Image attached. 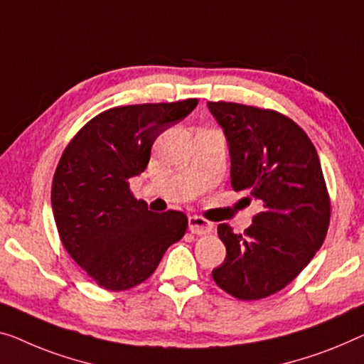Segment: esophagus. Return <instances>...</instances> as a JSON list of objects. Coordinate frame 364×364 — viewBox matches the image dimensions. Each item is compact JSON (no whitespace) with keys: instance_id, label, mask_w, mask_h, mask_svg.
<instances>
[{"instance_id":"1","label":"esophagus","mask_w":364,"mask_h":364,"mask_svg":"<svg viewBox=\"0 0 364 364\" xmlns=\"http://www.w3.org/2000/svg\"><path fill=\"white\" fill-rule=\"evenodd\" d=\"M188 225H189V230H191L193 234H196V235L209 234V232L213 230V224H210L209 220H205L204 217H199V215L189 217Z\"/></svg>"}]
</instances>
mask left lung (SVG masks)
<instances>
[{"mask_svg": "<svg viewBox=\"0 0 364 364\" xmlns=\"http://www.w3.org/2000/svg\"><path fill=\"white\" fill-rule=\"evenodd\" d=\"M208 107L229 144L232 188L262 203L243 234L229 224L217 227L227 255L213 278L237 299H263L289 284L327 235L330 199L321 160L307 134L283 114L225 101Z\"/></svg>", "mask_w": 364, "mask_h": 364, "instance_id": "8db88e82", "label": "left lung"}]
</instances>
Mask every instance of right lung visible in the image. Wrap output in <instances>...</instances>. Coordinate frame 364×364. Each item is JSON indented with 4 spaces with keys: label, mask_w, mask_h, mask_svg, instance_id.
Here are the masks:
<instances>
[{
    "label": "right lung",
    "mask_w": 364,
    "mask_h": 364,
    "mask_svg": "<svg viewBox=\"0 0 364 364\" xmlns=\"http://www.w3.org/2000/svg\"><path fill=\"white\" fill-rule=\"evenodd\" d=\"M198 106V100L112 107L86 124L58 161L52 210L58 235L90 278L109 291L144 283L188 217L155 214L130 193L129 180L149 165L155 139Z\"/></svg>",
    "instance_id": "1"
}]
</instances>
